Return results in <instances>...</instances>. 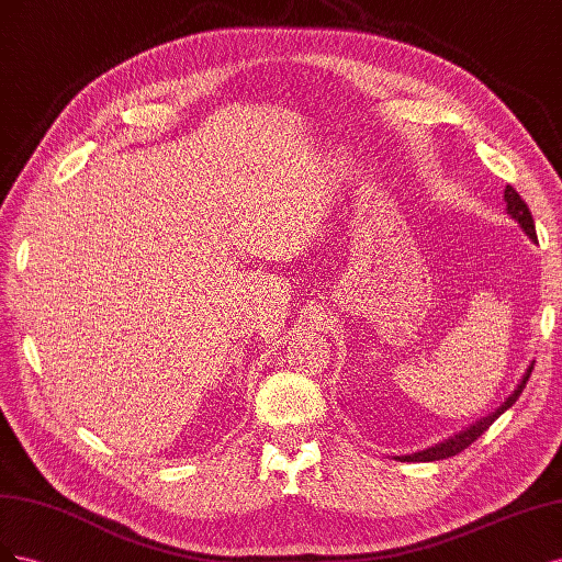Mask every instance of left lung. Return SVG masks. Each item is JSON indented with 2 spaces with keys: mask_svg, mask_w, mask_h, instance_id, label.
I'll return each instance as SVG.
<instances>
[{
  "mask_svg": "<svg viewBox=\"0 0 562 562\" xmlns=\"http://www.w3.org/2000/svg\"><path fill=\"white\" fill-rule=\"evenodd\" d=\"M504 203H506V214H509L514 222H518V226H520L525 233H528V238H530L532 243H537L532 214H530L528 205H525V201L518 195V191H516L514 187H506V189H504ZM532 369H535V361H530V367L525 369V373H522V378H520V383L516 385V390H514L509 396H506V400H504L493 413H487L485 418L476 420L474 425H469L467 429H462V431H458V434H452V437L443 439L441 443H434V446H429V448H425V450L413 452V456H402V458L396 456V460H400V462H437V460H446V458L458 456V452H462L467 446H472V443L481 437V434L499 418V415H502L504 411H509V408L516 404V400L520 396L525 383H528V378H530Z\"/></svg>",
  "mask_w": 562,
  "mask_h": 562,
  "instance_id": "1",
  "label": "left lung"
}]
</instances>
